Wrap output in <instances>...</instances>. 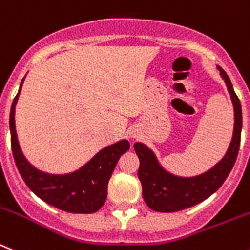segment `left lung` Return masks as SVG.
<instances>
[{
  "mask_svg": "<svg viewBox=\"0 0 250 250\" xmlns=\"http://www.w3.org/2000/svg\"><path fill=\"white\" fill-rule=\"evenodd\" d=\"M217 70L225 81L234 105V132L226 154L215 167L196 177H179L165 170L154 151L142 142L133 145L140 159L138 179L142 184V196L154 211L175 212L198 205L219 189L235 164L242 135V105L225 71L221 67H217Z\"/></svg>",
  "mask_w": 250,
  "mask_h": 250,
  "instance_id": "8db88e82",
  "label": "left lung"
}]
</instances>
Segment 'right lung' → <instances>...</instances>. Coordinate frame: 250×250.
Segmentation results:
<instances>
[{
  "label": "right lung",
  "instance_id": "obj_1",
  "mask_svg": "<svg viewBox=\"0 0 250 250\" xmlns=\"http://www.w3.org/2000/svg\"><path fill=\"white\" fill-rule=\"evenodd\" d=\"M24 80L25 77L20 83L10 112L11 148L19 173L21 174L26 186L50 206L71 213L96 212L105 202L110 175L121 155L129 150V142L121 140L102 148L85 165L72 173L49 174L39 170L24 156L16 135L15 108Z\"/></svg>",
  "mask_w": 250,
  "mask_h": 250
}]
</instances>
